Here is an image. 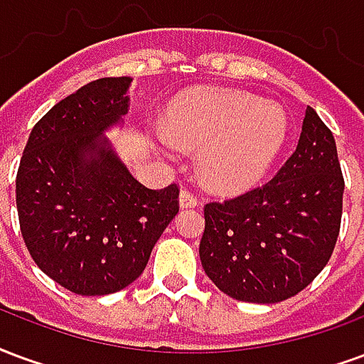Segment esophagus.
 Returning a JSON list of instances; mask_svg holds the SVG:
<instances>
[{
  "instance_id": "1",
  "label": "esophagus",
  "mask_w": 364,
  "mask_h": 364,
  "mask_svg": "<svg viewBox=\"0 0 364 364\" xmlns=\"http://www.w3.org/2000/svg\"><path fill=\"white\" fill-rule=\"evenodd\" d=\"M178 201H180V208L182 209L198 208V203H200V201H198V198H196V196H192V193L188 192V190H182V192H180Z\"/></svg>"
}]
</instances>
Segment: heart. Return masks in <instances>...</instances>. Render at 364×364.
I'll use <instances>...</instances> for the list:
<instances>
[{
    "instance_id": "b5f03b06",
    "label": "heart",
    "mask_w": 364,
    "mask_h": 364,
    "mask_svg": "<svg viewBox=\"0 0 364 364\" xmlns=\"http://www.w3.org/2000/svg\"><path fill=\"white\" fill-rule=\"evenodd\" d=\"M161 149H200L201 180L219 193H242L264 182L285 149L287 112L275 102L230 89H193L164 112Z\"/></svg>"
}]
</instances>
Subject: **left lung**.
Instances as JSON below:
<instances>
[{"label":"left lung","instance_id":"left-lung-1","mask_svg":"<svg viewBox=\"0 0 364 364\" xmlns=\"http://www.w3.org/2000/svg\"><path fill=\"white\" fill-rule=\"evenodd\" d=\"M343 188L333 135L306 106L299 145L277 176L203 209L200 259L209 279L242 302L273 304L301 293L333 252Z\"/></svg>","mask_w":364,"mask_h":364}]
</instances>
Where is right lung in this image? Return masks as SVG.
Returning a JSON list of instances; mask_svg holds the SVG:
<instances>
[{
  "mask_svg": "<svg viewBox=\"0 0 364 364\" xmlns=\"http://www.w3.org/2000/svg\"><path fill=\"white\" fill-rule=\"evenodd\" d=\"M132 77H102L48 110L17 172L21 232L50 279L85 296L134 283L178 213V188L134 178L106 134L124 127Z\"/></svg>",
  "mask_w": 364,
  "mask_h": 364,
  "instance_id": "add662e5",
  "label": "right lung"
}]
</instances>
